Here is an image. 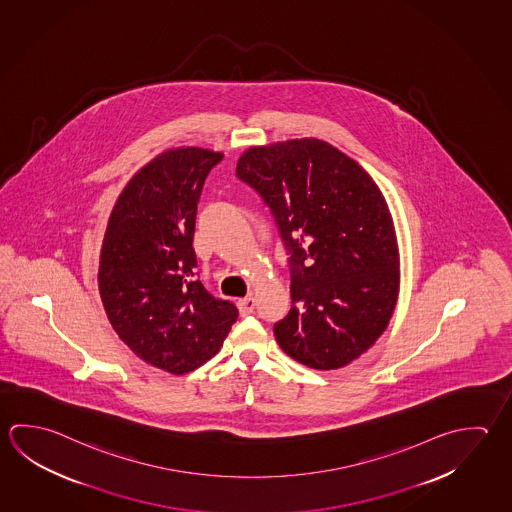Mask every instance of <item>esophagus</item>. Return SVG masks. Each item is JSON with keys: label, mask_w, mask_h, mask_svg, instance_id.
I'll use <instances>...</instances> for the list:
<instances>
[{"label": "esophagus", "mask_w": 512, "mask_h": 512, "mask_svg": "<svg viewBox=\"0 0 512 512\" xmlns=\"http://www.w3.org/2000/svg\"><path fill=\"white\" fill-rule=\"evenodd\" d=\"M254 307H256V301L252 296H247V298L240 299L238 301V308H240V314L242 316H249L254 312Z\"/></svg>", "instance_id": "34e87169"}]
</instances>
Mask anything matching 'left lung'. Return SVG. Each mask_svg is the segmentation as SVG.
<instances>
[{
	"mask_svg": "<svg viewBox=\"0 0 512 512\" xmlns=\"http://www.w3.org/2000/svg\"><path fill=\"white\" fill-rule=\"evenodd\" d=\"M236 177L261 196L289 254L290 299L274 325L281 350L337 370L372 346L399 294V247L381 189L325 140L254 146Z\"/></svg>",
	"mask_w": 512,
	"mask_h": 512,
	"instance_id": "left-lung-1",
	"label": "left lung"
}]
</instances>
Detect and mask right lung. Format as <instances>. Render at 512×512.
I'll list each match as a JSON object with an SVG mask.
<instances>
[{"instance_id":"obj_1","label":"right lung","mask_w":512,"mask_h":512,"mask_svg":"<svg viewBox=\"0 0 512 512\" xmlns=\"http://www.w3.org/2000/svg\"><path fill=\"white\" fill-rule=\"evenodd\" d=\"M223 153L164 151L113 207L99 261V292L113 330L142 361L175 375L218 354L238 319L231 301L196 278V207Z\"/></svg>"}]
</instances>
